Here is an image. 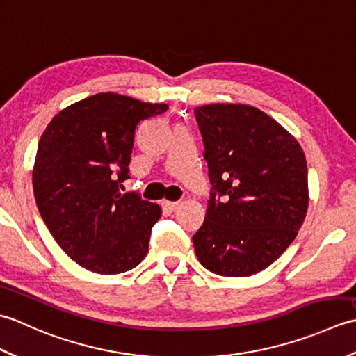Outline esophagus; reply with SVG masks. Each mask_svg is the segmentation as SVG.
I'll list each match as a JSON object with an SVG mask.
<instances>
[{
    "mask_svg": "<svg viewBox=\"0 0 356 356\" xmlns=\"http://www.w3.org/2000/svg\"><path fill=\"white\" fill-rule=\"evenodd\" d=\"M162 205H163L166 209L174 211V209H176V208L179 207V202H170V200H163V202H162Z\"/></svg>",
    "mask_w": 356,
    "mask_h": 356,
    "instance_id": "esophagus-1",
    "label": "esophagus"
}]
</instances>
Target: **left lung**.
Instances as JSON below:
<instances>
[{"label":"left lung","instance_id":"1","mask_svg":"<svg viewBox=\"0 0 356 356\" xmlns=\"http://www.w3.org/2000/svg\"><path fill=\"white\" fill-rule=\"evenodd\" d=\"M195 119L214 190L205 222L193 237L195 255L218 275L257 274L286 251L306 218L305 151L252 105H202Z\"/></svg>","mask_w":356,"mask_h":356}]
</instances>
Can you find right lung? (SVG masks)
Here are the masks:
<instances>
[{"mask_svg": "<svg viewBox=\"0 0 356 356\" xmlns=\"http://www.w3.org/2000/svg\"><path fill=\"white\" fill-rule=\"evenodd\" d=\"M168 105L113 92L61 110L38 143L32 184L53 238L79 266L111 275L145 259L157 203L120 194L128 177L136 127Z\"/></svg>", "mask_w": 356, "mask_h": 356, "instance_id": "1", "label": "right lung"}]
</instances>
